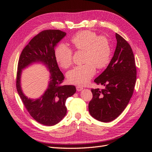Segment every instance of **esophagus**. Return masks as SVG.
<instances>
[{
    "label": "esophagus",
    "instance_id": "34e87169",
    "mask_svg": "<svg viewBox=\"0 0 152 152\" xmlns=\"http://www.w3.org/2000/svg\"><path fill=\"white\" fill-rule=\"evenodd\" d=\"M83 89V86H79V85L76 86V89H77V91H81Z\"/></svg>",
    "mask_w": 152,
    "mask_h": 152
}]
</instances>
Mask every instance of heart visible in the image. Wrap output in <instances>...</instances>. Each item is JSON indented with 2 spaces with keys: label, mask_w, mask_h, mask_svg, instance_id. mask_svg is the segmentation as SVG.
<instances>
[{
  "label": "heart",
  "mask_w": 152,
  "mask_h": 152,
  "mask_svg": "<svg viewBox=\"0 0 152 152\" xmlns=\"http://www.w3.org/2000/svg\"><path fill=\"white\" fill-rule=\"evenodd\" d=\"M71 45L76 50L84 51L83 62L67 73L68 81L75 84L88 83L95 74V67L105 68L111 60V47L108 40L98 36L94 32L84 30L78 32L70 39ZM56 61L63 68H68L73 61V51L64 44H59L55 50Z\"/></svg>",
  "instance_id": "heart-1"
}]
</instances>
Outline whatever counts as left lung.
Here are the masks:
<instances>
[{"label": "left lung", "mask_w": 152, "mask_h": 152, "mask_svg": "<svg viewBox=\"0 0 152 152\" xmlns=\"http://www.w3.org/2000/svg\"><path fill=\"white\" fill-rule=\"evenodd\" d=\"M115 35L117 44L113 57L106 69L94 80L105 88L92 89L93 97L89 103L91 115L104 123L114 120L126 108L132 97L137 77L130 45L119 34Z\"/></svg>", "instance_id": "1"}]
</instances>
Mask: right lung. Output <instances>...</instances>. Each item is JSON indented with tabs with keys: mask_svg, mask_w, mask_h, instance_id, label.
Masks as SVG:
<instances>
[{
	"mask_svg": "<svg viewBox=\"0 0 152 152\" xmlns=\"http://www.w3.org/2000/svg\"><path fill=\"white\" fill-rule=\"evenodd\" d=\"M66 33L58 29L41 31L32 39L20 56L16 86L20 97L29 115L41 124L53 126L65 116L66 99L76 92L72 85H63L64 75L60 70L55 57V47ZM41 61L50 70L48 88L41 98L31 100L23 94L20 86L21 70L34 62Z\"/></svg>",
	"mask_w": 152,
	"mask_h": 152,
	"instance_id": "add662e5",
	"label": "right lung"
}]
</instances>
